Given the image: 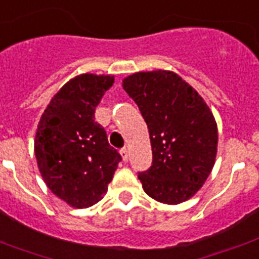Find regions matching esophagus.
<instances>
[{
    "instance_id": "esophagus-1",
    "label": "esophagus",
    "mask_w": 259,
    "mask_h": 259,
    "mask_svg": "<svg viewBox=\"0 0 259 259\" xmlns=\"http://www.w3.org/2000/svg\"><path fill=\"white\" fill-rule=\"evenodd\" d=\"M119 153H121L123 161H127V159H129V149H127V148H122L121 151H119Z\"/></svg>"
}]
</instances>
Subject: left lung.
Here are the masks:
<instances>
[{"mask_svg":"<svg viewBox=\"0 0 259 259\" xmlns=\"http://www.w3.org/2000/svg\"><path fill=\"white\" fill-rule=\"evenodd\" d=\"M122 87L148 125L153 160L138 174L144 191L163 204L185 202L212 172L217 155V123L193 87L171 70L137 72Z\"/></svg>","mask_w":259,"mask_h":259,"instance_id":"1","label":"left lung"}]
</instances>
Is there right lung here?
<instances>
[{
  "mask_svg": "<svg viewBox=\"0 0 259 259\" xmlns=\"http://www.w3.org/2000/svg\"><path fill=\"white\" fill-rule=\"evenodd\" d=\"M112 84L111 74L73 77L53 96L37 123V168L47 187L73 208L102 200L122 160L95 122V110Z\"/></svg>",
  "mask_w": 259,
  "mask_h": 259,
  "instance_id": "right-lung-1",
  "label": "right lung"
}]
</instances>
